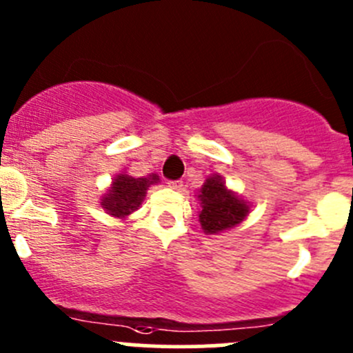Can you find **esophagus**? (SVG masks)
Masks as SVG:
<instances>
[{"mask_svg": "<svg viewBox=\"0 0 353 353\" xmlns=\"http://www.w3.org/2000/svg\"><path fill=\"white\" fill-rule=\"evenodd\" d=\"M167 184H169L170 190H176V191H181V190H183V186H184L183 181H179V179H177V181H169V183H167Z\"/></svg>", "mask_w": 353, "mask_h": 353, "instance_id": "esophagus-1", "label": "esophagus"}]
</instances>
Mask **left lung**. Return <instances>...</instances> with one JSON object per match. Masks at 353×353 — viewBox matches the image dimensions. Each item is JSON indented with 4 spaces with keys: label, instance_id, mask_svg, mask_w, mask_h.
<instances>
[{
    "label": "left lung",
    "instance_id": "8db88e82",
    "mask_svg": "<svg viewBox=\"0 0 353 353\" xmlns=\"http://www.w3.org/2000/svg\"><path fill=\"white\" fill-rule=\"evenodd\" d=\"M201 203L199 223L205 234H219L241 223L249 213V203L227 190L225 181L215 174L203 184L198 194Z\"/></svg>",
    "mask_w": 353,
    "mask_h": 353
}]
</instances>
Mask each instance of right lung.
Segmentation results:
<instances>
[{
	"instance_id": "right-lung-1",
	"label": "right lung",
	"mask_w": 353,
	"mask_h": 353,
	"mask_svg": "<svg viewBox=\"0 0 353 353\" xmlns=\"http://www.w3.org/2000/svg\"><path fill=\"white\" fill-rule=\"evenodd\" d=\"M155 183H159L157 174H150L148 177H137V179L128 174H119L114 177L108 193L102 196V208L109 215L126 219L131 212L138 210L147 194V190Z\"/></svg>"
}]
</instances>
